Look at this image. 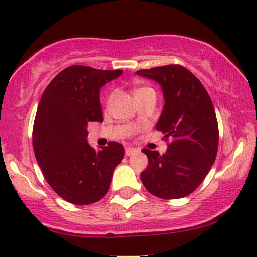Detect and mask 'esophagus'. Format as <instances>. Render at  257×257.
Listing matches in <instances>:
<instances>
[{
  "instance_id": "1",
  "label": "esophagus",
  "mask_w": 257,
  "mask_h": 257,
  "mask_svg": "<svg viewBox=\"0 0 257 257\" xmlns=\"http://www.w3.org/2000/svg\"><path fill=\"white\" fill-rule=\"evenodd\" d=\"M138 152V149L133 148V147H125V155L126 156H132L133 154H135Z\"/></svg>"
}]
</instances>
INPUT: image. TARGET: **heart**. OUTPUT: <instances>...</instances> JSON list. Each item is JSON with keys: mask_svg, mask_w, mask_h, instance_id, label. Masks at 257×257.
<instances>
[{"mask_svg": "<svg viewBox=\"0 0 257 257\" xmlns=\"http://www.w3.org/2000/svg\"><path fill=\"white\" fill-rule=\"evenodd\" d=\"M148 90H153V89H150V88H148V87H139V88H135V90H134L135 97L139 96V95L143 94V93H146V91H148Z\"/></svg>", "mask_w": 257, "mask_h": 257, "instance_id": "b5f03b06", "label": "heart"}]
</instances>
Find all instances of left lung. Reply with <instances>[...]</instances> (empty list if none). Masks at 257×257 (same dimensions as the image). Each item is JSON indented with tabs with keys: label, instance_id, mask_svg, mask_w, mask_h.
Listing matches in <instances>:
<instances>
[{
	"label": "left lung",
	"instance_id": "left-lung-1",
	"mask_svg": "<svg viewBox=\"0 0 257 257\" xmlns=\"http://www.w3.org/2000/svg\"><path fill=\"white\" fill-rule=\"evenodd\" d=\"M136 74L162 85L164 107L156 124L169 141L166 154L142 149L148 167L141 173L154 196H187L209 173L218 148V124L213 102L200 80L180 64L141 69Z\"/></svg>",
	"mask_w": 257,
	"mask_h": 257
}]
</instances>
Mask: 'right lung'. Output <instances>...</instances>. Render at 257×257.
I'll return each mask as SVG.
<instances>
[{
  "mask_svg": "<svg viewBox=\"0 0 257 257\" xmlns=\"http://www.w3.org/2000/svg\"><path fill=\"white\" fill-rule=\"evenodd\" d=\"M122 70L70 66L44 89L33 126V148L44 179L63 200L91 204L108 193L124 147L110 141L101 150L87 142L88 123L102 122L101 87Z\"/></svg>",
  "mask_w": 257,
  "mask_h": 257,
  "instance_id": "add662e5",
  "label": "right lung"
}]
</instances>
